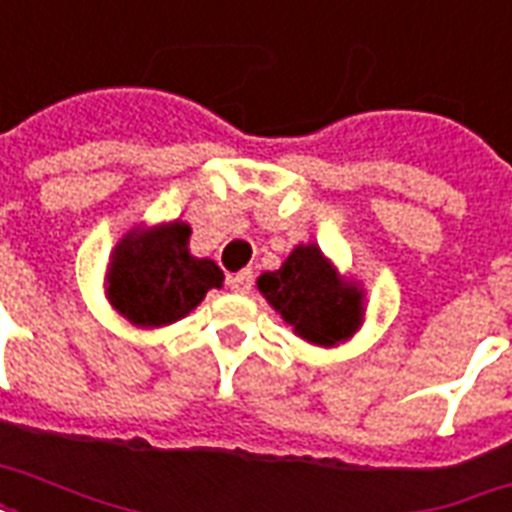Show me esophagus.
I'll return each instance as SVG.
<instances>
[{
	"instance_id": "esophagus-1",
	"label": "esophagus",
	"mask_w": 512,
	"mask_h": 512,
	"mask_svg": "<svg viewBox=\"0 0 512 512\" xmlns=\"http://www.w3.org/2000/svg\"><path fill=\"white\" fill-rule=\"evenodd\" d=\"M228 287H231L233 292H239V295H247L249 289H252V271L233 273L231 279H228Z\"/></svg>"
}]
</instances>
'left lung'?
I'll use <instances>...</instances> for the list:
<instances>
[{"label":"left lung","mask_w":512,"mask_h":512,"mask_svg":"<svg viewBox=\"0 0 512 512\" xmlns=\"http://www.w3.org/2000/svg\"><path fill=\"white\" fill-rule=\"evenodd\" d=\"M257 289L295 335L313 345H340L364 321V289L342 279L316 244L292 249L279 271L257 279Z\"/></svg>","instance_id":"left-lung-1"}]
</instances>
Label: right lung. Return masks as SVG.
I'll return each mask as SVG.
<instances>
[{
    "instance_id": "right-lung-1",
    "label": "right lung",
    "mask_w": 512,
    "mask_h": 512,
    "mask_svg": "<svg viewBox=\"0 0 512 512\" xmlns=\"http://www.w3.org/2000/svg\"><path fill=\"white\" fill-rule=\"evenodd\" d=\"M191 225L183 220L132 228L111 252L106 273L108 300L135 327H167L223 287L215 260L188 252Z\"/></svg>"
}]
</instances>
